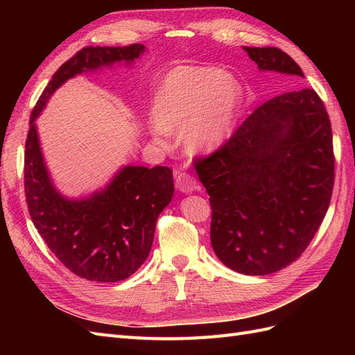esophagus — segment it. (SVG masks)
Instances as JSON below:
<instances>
[{
    "label": "esophagus",
    "instance_id": "34e87169",
    "mask_svg": "<svg viewBox=\"0 0 355 355\" xmlns=\"http://www.w3.org/2000/svg\"><path fill=\"white\" fill-rule=\"evenodd\" d=\"M176 188L182 192H185V194H188V192H192L194 189H197V180L192 175L182 171V173H179L176 178Z\"/></svg>",
    "mask_w": 355,
    "mask_h": 355
}]
</instances>
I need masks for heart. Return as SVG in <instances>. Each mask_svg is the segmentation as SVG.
Segmentation results:
<instances>
[{
    "mask_svg": "<svg viewBox=\"0 0 355 355\" xmlns=\"http://www.w3.org/2000/svg\"><path fill=\"white\" fill-rule=\"evenodd\" d=\"M241 102V87L214 68L182 67L171 71L154 101L155 135L187 128L185 144L194 153L211 151L230 135Z\"/></svg>",
    "mask_w": 355,
    "mask_h": 355,
    "instance_id": "b5f03b06",
    "label": "heart"
}]
</instances>
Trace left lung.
I'll return each instance as SVG.
<instances>
[{"label": "left lung", "instance_id": "8db88e82", "mask_svg": "<svg viewBox=\"0 0 355 355\" xmlns=\"http://www.w3.org/2000/svg\"><path fill=\"white\" fill-rule=\"evenodd\" d=\"M243 49L261 71L304 77L280 49ZM194 166L210 196L219 259L245 275L280 271L305 252L330 204L335 154L326 106L314 89L278 94Z\"/></svg>", "mask_w": 355, "mask_h": 355}]
</instances>
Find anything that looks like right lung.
Instances as JSON below:
<instances>
[{
  "instance_id": "add662e5",
  "label": "right lung",
  "mask_w": 355,
  "mask_h": 355,
  "mask_svg": "<svg viewBox=\"0 0 355 355\" xmlns=\"http://www.w3.org/2000/svg\"><path fill=\"white\" fill-rule=\"evenodd\" d=\"M145 46L84 47L55 72L31 112L25 144V196L38 234L71 272L115 283L137 271L151 250L159 213L173 197V171L127 166L87 200H67L53 187L42 161L35 120L67 80L114 62H133Z\"/></svg>"
}]
</instances>
